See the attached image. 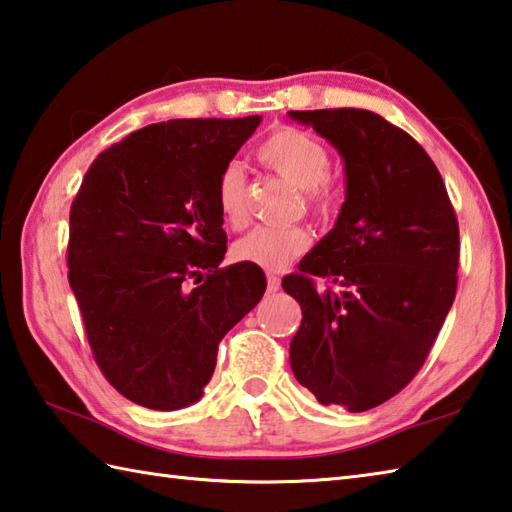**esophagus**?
I'll use <instances>...</instances> for the list:
<instances>
[{"label":"esophagus","mask_w":512,"mask_h":512,"mask_svg":"<svg viewBox=\"0 0 512 512\" xmlns=\"http://www.w3.org/2000/svg\"><path fill=\"white\" fill-rule=\"evenodd\" d=\"M279 284H282V279H279L277 275L270 273V275H268V293H277V290H279Z\"/></svg>","instance_id":"obj_1"}]
</instances>
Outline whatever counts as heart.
Masks as SVG:
<instances>
[{"label":"heart","mask_w":512,"mask_h":512,"mask_svg":"<svg viewBox=\"0 0 512 512\" xmlns=\"http://www.w3.org/2000/svg\"><path fill=\"white\" fill-rule=\"evenodd\" d=\"M262 162L282 175L288 184L304 190L308 208L317 215H328L335 208L337 195L328 184L330 155L317 137L297 128H279L257 148ZM219 213L230 226H244L248 219L244 166L230 162L222 168L215 188ZM310 235L299 226H262L239 239L233 253L239 262L255 264L264 270H282L293 259L304 255Z\"/></svg>","instance_id":"heart-1"}]
</instances>
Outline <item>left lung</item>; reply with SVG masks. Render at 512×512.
I'll return each instance as SVG.
<instances>
[{
	"instance_id": "obj_1",
	"label": "left lung",
	"mask_w": 512,
	"mask_h": 512,
	"mask_svg": "<svg viewBox=\"0 0 512 512\" xmlns=\"http://www.w3.org/2000/svg\"><path fill=\"white\" fill-rule=\"evenodd\" d=\"M344 162L337 222L284 277L302 306L297 382L350 413L384 404L424 366L457 290L459 226L433 159L362 108L290 110ZM324 278L326 289H317Z\"/></svg>"
}]
</instances>
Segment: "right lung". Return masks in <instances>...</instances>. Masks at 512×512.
<instances>
[{
	"label": "right lung",
	"instance_id": "add662e5",
	"mask_svg": "<svg viewBox=\"0 0 512 512\" xmlns=\"http://www.w3.org/2000/svg\"><path fill=\"white\" fill-rule=\"evenodd\" d=\"M262 117L170 119L99 155L70 206L68 284L104 377L153 410L195 404L266 290L226 255L215 188Z\"/></svg>",
	"mask_w": 512,
	"mask_h": 512
}]
</instances>
